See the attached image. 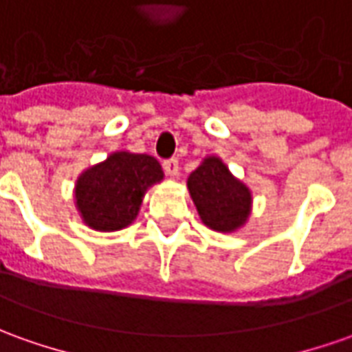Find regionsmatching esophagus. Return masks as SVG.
<instances>
[{
  "mask_svg": "<svg viewBox=\"0 0 352 352\" xmlns=\"http://www.w3.org/2000/svg\"><path fill=\"white\" fill-rule=\"evenodd\" d=\"M162 168H164V172H166L168 176L176 178V176H178V168H180V166H178V159H174V157H172V159H166V161L162 162Z\"/></svg>",
  "mask_w": 352,
  "mask_h": 352,
  "instance_id": "esophagus-1",
  "label": "esophagus"
}]
</instances>
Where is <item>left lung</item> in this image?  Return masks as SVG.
<instances>
[{
    "instance_id": "8db88e82",
    "label": "left lung",
    "mask_w": 352,
    "mask_h": 352,
    "mask_svg": "<svg viewBox=\"0 0 352 352\" xmlns=\"http://www.w3.org/2000/svg\"><path fill=\"white\" fill-rule=\"evenodd\" d=\"M188 190L203 224L217 232H236L251 212V191L218 157L203 159L188 178Z\"/></svg>"
}]
</instances>
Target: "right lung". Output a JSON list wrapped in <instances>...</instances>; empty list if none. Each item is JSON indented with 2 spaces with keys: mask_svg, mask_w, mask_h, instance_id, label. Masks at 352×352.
Here are the masks:
<instances>
[{
  "mask_svg": "<svg viewBox=\"0 0 352 352\" xmlns=\"http://www.w3.org/2000/svg\"><path fill=\"white\" fill-rule=\"evenodd\" d=\"M162 168L149 155L116 151L89 166L76 180V208L86 226L116 232L130 226L140 212L145 191L162 180Z\"/></svg>",
  "mask_w": 352,
  "mask_h": 352,
  "instance_id": "1",
  "label": "right lung"
}]
</instances>
